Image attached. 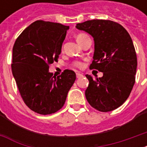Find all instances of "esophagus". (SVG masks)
Masks as SVG:
<instances>
[{
    "label": "esophagus",
    "mask_w": 147,
    "mask_h": 147,
    "mask_svg": "<svg viewBox=\"0 0 147 147\" xmlns=\"http://www.w3.org/2000/svg\"><path fill=\"white\" fill-rule=\"evenodd\" d=\"M82 76H83V75H82V74H80V73H79V72H77L76 77L78 78V79H79V78H80V77H82Z\"/></svg>",
    "instance_id": "esophagus-1"
}]
</instances>
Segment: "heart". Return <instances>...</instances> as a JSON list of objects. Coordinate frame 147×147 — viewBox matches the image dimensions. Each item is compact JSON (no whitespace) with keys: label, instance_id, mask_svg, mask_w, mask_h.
<instances>
[{"label":"heart","instance_id":"1","mask_svg":"<svg viewBox=\"0 0 147 147\" xmlns=\"http://www.w3.org/2000/svg\"><path fill=\"white\" fill-rule=\"evenodd\" d=\"M76 38L77 42H79L80 45H81V44H82V43H83V42H84L86 39L89 38L90 37L85 33H79V34H77ZM71 65H72V67H76V68H80V67H82V66H83V64H82L80 61H73V62H72Z\"/></svg>","mask_w":147,"mask_h":147}]
</instances>
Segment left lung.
I'll use <instances>...</instances> for the list:
<instances>
[{
  "mask_svg": "<svg viewBox=\"0 0 147 147\" xmlns=\"http://www.w3.org/2000/svg\"><path fill=\"white\" fill-rule=\"evenodd\" d=\"M94 40V53L90 69L103 72L94 80L86 75L89 85L87 102L100 112L116 109L129 97L136 82L137 57L129 34L120 24L106 20H92L76 24Z\"/></svg>",
  "mask_w": 147,
  "mask_h": 147,
  "instance_id": "obj_1",
  "label": "left lung"
}]
</instances>
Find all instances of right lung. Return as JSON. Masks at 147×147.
<instances>
[{
	"label": "right lung",
	"mask_w": 147,
	"mask_h": 147,
	"mask_svg": "<svg viewBox=\"0 0 147 147\" xmlns=\"http://www.w3.org/2000/svg\"><path fill=\"white\" fill-rule=\"evenodd\" d=\"M68 26L37 20L19 35L12 49L11 71L28 108L42 115L54 113L64 105L76 79L66 69L53 76L49 64L57 61Z\"/></svg>",
	"instance_id": "obj_1"
}]
</instances>
